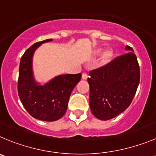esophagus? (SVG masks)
<instances>
[{"label":"esophagus","mask_w":156,"mask_h":156,"mask_svg":"<svg viewBox=\"0 0 156 156\" xmlns=\"http://www.w3.org/2000/svg\"><path fill=\"white\" fill-rule=\"evenodd\" d=\"M87 78H88V75H87V73H83L82 74V79L84 80H87Z\"/></svg>","instance_id":"1"}]
</instances>
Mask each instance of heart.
<instances>
[{
  "label": "heart",
  "mask_w": 156,
  "mask_h": 156,
  "mask_svg": "<svg viewBox=\"0 0 156 156\" xmlns=\"http://www.w3.org/2000/svg\"><path fill=\"white\" fill-rule=\"evenodd\" d=\"M102 52V49L101 48H99V49H96L95 50L94 53L96 55H99V53H101ZM112 57H113V53L111 50L108 49V50H104V51L101 54V57H100V60H99V65L100 66H105L106 65L107 63H109V62L112 60Z\"/></svg>",
  "instance_id": "obj_1"
}]
</instances>
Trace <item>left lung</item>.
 <instances>
[{
    "mask_svg": "<svg viewBox=\"0 0 156 156\" xmlns=\"http://www.w3.org/2000/svg\"><path fill=\"white\" fill-rule=\"evenodd\" d=\"M126 50L129 52L90 72V109L100 120L111 119L125 111L137 90L140 80L137 57L129 46Z\"/></svg>",
    "mask_w": 156,
    "mask_h": 156,
    "instance_id": "obj_1",
    "label": "left lung"
}]
</instances>
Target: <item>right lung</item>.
Returning <instances> with one entry per match:
<instances>
[{
  "mask_svg": "<svg viewBox=\"0 0 156 156\" xmlns=\"http://www.w3.org/2000/svg\"><path fill=\"white\" fill-rule=\"evenodd\" d=\"M47 39L33 44L22 56L19 67L17 90L22 104L37 119L52 122L60 119L66 112L69 96L80 81L81 73L59 75L44 85L37 82L33 72V56Z\"/></svg>",
  "mask_w": 156,
  "mask_h": 156,
  "instance_id": "obj_1",
  "label": "right lung"
}]
</instances>
